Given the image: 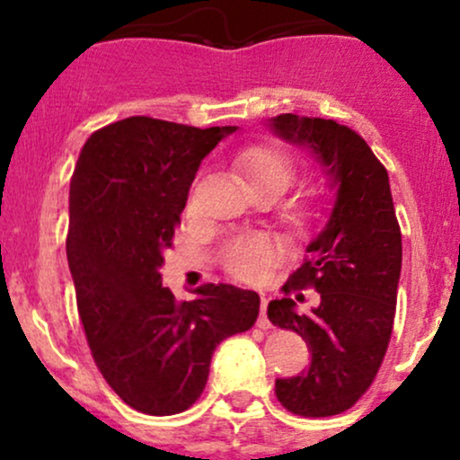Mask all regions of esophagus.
I'll use <instances>...</instances> for the list:
<instances>
[{"label":"esophagus","mask_w":460,"mask_h":460,"mask_svg":"<svg viewBox=\"0 0 460 460\" xmlns=\"http://www.w3.org/2000/svg\"><path fill=\"white\" fill-rule=\"evenodd\" d=\"M266 309H268V298H266V294H261V314H260V322H257V324H260V329H268V326H270V322H268V315H266Z\"/></svg>","instance_id":"34e87169"}]
</instances>
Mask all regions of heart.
Listing matches in <instances>:
<instances>
[{
    "label": "heart",
    "mask_w": 460,
    "mask_h": 460,
    "mask_svg": "<svg viewBox=\"0 0 460 460\" xmlns=\"http://www.w3.org/2000/svg\"><path fill=\"white\" fill-rule=\"evenodd\" d=\"M237 166L244 172L248 183L270 181L274 186L281 188V192L289 186L294 177L292 160L283 151L270 149V146H260V149L242 153ZM190 205H192V200H190ZM292 223H307V212L305 209L294 212ZM223 260L226 270L231 274H235L237 279H244V281H252V279L261 277L263 268L272 260V244L260 235L235 237L223 251Z\"/></svg>",
    "instance_id": "heart-1"
}]
</instances>
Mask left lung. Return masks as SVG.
<instances>
[{
  "label": "left lung",
  "mask_w": 460,
  "mask_h": 460,
  "mask_svg": "<svg viewBox=\"0 0 460 460\" xmlns=\"http://www.w3.org/2000/svg\"><path fill=\"white\" fill-rule=\"evenodd\" d=\"M268 128L307 149L335 194L307 257L283 285L285 296L268 305L272 324L296 331L311 352L307 369L277 378L274 392L296 415H337L367 392L394 329L402 235L389 175L355 129L331 119L279 114ZM309 284L321 298L300 310L299 289Z\"/></svg>",
  "instance_id": "8db88e82"
}]
</instances>
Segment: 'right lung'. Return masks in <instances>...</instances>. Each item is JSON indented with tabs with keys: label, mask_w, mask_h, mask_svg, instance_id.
Listing matches in <instances>:
<instances>
[{
	"label": "right lung",
	"mask_w": 460,
	"mask_h": 460,
	"mask_svg": "<svg viewBox=\"0 0 460 460\" xmlns=\"http://www.w3.org/2000/svg\"><path fill=\"white\" fill-rule=\"evenodd\" d=\"M235 129L131 116L79 151L66 237L77 311L103 378L140 413L190 409L216 346L260 315L252 289L208 283L177 300L160 274L200 162Z\"/></svg>",
	"instance_id": "obj_1"
}]
</instances>
